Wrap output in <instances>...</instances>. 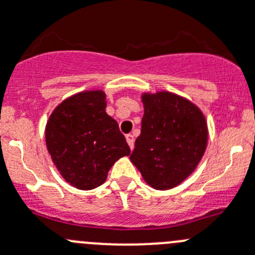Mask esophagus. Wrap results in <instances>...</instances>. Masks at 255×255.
<instances>
[{"label":"esophagus","instance_id":"34e87169","mask_svg":"<svg viewBox=\"0 0 255 255\" xmlns=\"http://www.w3.org/2000/svg\"><path fill=\"white\" fill-rule=\"evenodd\" d=\"M126 139H127L128 144H129L130 150H132L133 144H134V138H133V136H132V134H127V136H126Z\"/></svg>","mask_w":255,"mask_h":255}]
</instances>
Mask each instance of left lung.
I'll use <instances>...</instances> for the list:
<instances>
[{"instance_id": "1", "label": "left lung", "mask_w": 255, "mask_h": 255, "mask_svg": "<svg viewBox=\"0 0 255 255\" xmlns=\"http://www.w3.org/2000/svg\"><path fill=\"white\" fill-rule=\"evenodd\" d=\"M141 134L130 161L150 187H176L193 173L208 141L207 122L197 105L169 91L142 94Z\"/></svg>"}]
</instances>
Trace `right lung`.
Returning a JSON list of instances; mask_svg holds the SVG:
<instances>
[{
	"instance_id": "1",
	"label": "right lung",
	"mask_w": 255,
	"mask_h": 255,
	"mask_svg": "<svg viewBox=\"0 0 255 255\" xmlns=\"http://www.w3.org/2000/svg\"><path fill=\"white\" fill-rule=\"evenodd\" d=\"M105 98L103 90L75 94L54 109L45 126L48 152L77 189L102 185L114 162L130 153L117 121L105 112Z\"/></svg>"
}]
</instances>
